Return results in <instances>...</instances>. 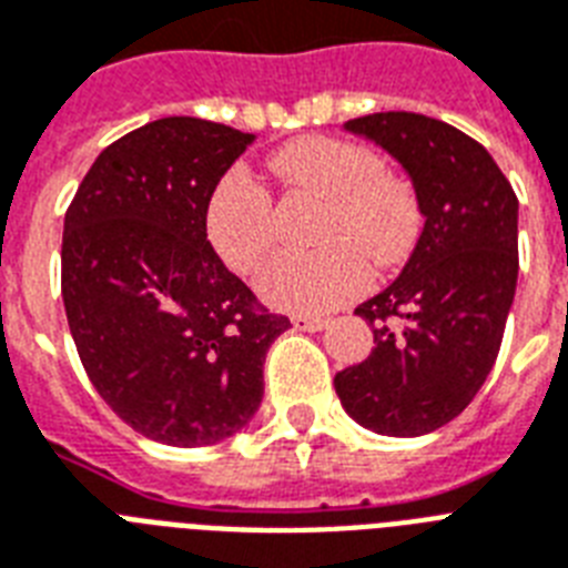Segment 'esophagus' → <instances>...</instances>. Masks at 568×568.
<instances>
[{
  "label": "esophagus",
  "instance_id": "34e87169",
  "mask_svg": "<svg viewBox=\"0 0 568 568\" xmlns=\"http://www.w3.org/2000/svg\"><path fill=\"white\" fill-rule=\"evenodd\" d=\"M293 325L298 331H322L328 325V320H322V316H293Z\"/></svg>",
  "mask_w": 568,
  "mask_h": 568
}]
</instances>
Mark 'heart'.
Here are the masks:
<instances>
[{"mask_svg": "<svg viewBox=\"0 0 568 568\" xmlns=\"http://www.w3.org/2000/svg\"><path fill=\"white\" fill-rule=\"evenodd\" d=\"M290 190L322 202L311 255L272 261L257 281L272 307L322 313L357 298L369 287V263L393 266L410 252L419 211L410 190L381 172L369 149L334 138H305L272 158ZM207 243L234 272L252 275L275 248L270 193L246 170H231L213 187L205 211Z\"/></svg>", "mask_w": 568, "mask_h": 568, "instance_id": "b5f03b06", "label": "heart"}]
</instances>
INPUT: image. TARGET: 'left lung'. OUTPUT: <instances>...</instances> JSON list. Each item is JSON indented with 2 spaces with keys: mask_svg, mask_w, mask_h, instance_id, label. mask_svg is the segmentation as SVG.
Masks as SVG:
<instances>
[{
  "mask_svg": "<svg viewBox=\"0 0 568 568\" xmlns=\"http://www.w3.org/2000/svg\"><path fill=\"white\" fill-rule=\"evenodd\" d=\"M402 163L422 234L398 278L355 307L375 348L337 372L357 425L422 437L464 413L505 337L519 278V202L489 152L422 113H369L343 125Z\"/></svg>",
  "mask_w": 568,
  "mask_h": 568,
  "instance_id": "8db88e82",
  "label": "left lung"
}]
</instances>
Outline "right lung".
I'll return each instance as SVG.
<instances>
[{"instance_id":"1","label":"right lung","mask_w":568,"mask_h":568,"mask_svg":"<svg viewBox=\"0 0 568 568\" xmlns=\"http://www.w3.org/2000/svg\"><path fill=\"white\" fill-rule=\"evenodd\" d=\"M252 143L196 116L149 122L93 161L63 216L61 293L84 372L166 446L246 428L266 352L290 328L207 243V199Z\"/></svg>"}]
</instances>
